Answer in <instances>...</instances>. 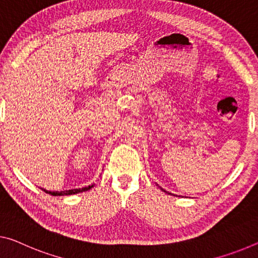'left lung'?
<instances>
[{
	"label": "left lung",
	"instance_id": "obj_1",
	"mask_svg": "<svg viewBox=\"0 0 258 258\" xmlns=\"http://www.w3.org/2000/svg\"><path fill=\"white\" fill-rule=\"evenodd\" d=\"M160 189H161V190H162V191H164V192H166V191H165V190H164V189H162V188H160Z\"/></svg>",
	"mask_w": 258,
	"mask_h": 258
}]
</instances>
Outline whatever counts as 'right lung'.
I'll return each instance as SVG.
<instances>
[{
  "mask_svg": "<svg viewBox=\"0 0 258 258\" xmlns=\"http://www.w3.org/2000/svg\"><path fill=\"white\" fill-rule=\"evenodd\" d=\"M93 187H94V184H91V185H88V187H84V188L69 189V190H64V191H48V190H46V189H42V190L45 192L49 194V195H53V196H64V195H75V194H78V192L88 191V190H90Z\"/></svg>",
  "mask_w": 258,
  "mask_h": 258,
  "instance_id": "add662e5",
  "label": "right lung"
}]
</instances>
